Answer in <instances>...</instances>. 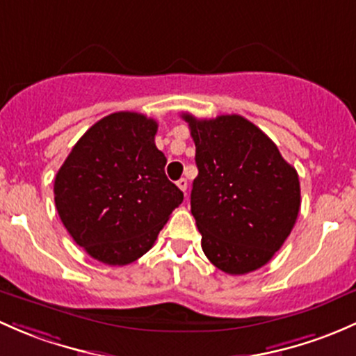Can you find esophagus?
Returning a JSON list of instances; mask_svg holds the SVG:
<instances>
[{
	"instance_id": "obj_1",
	"label": "esophagus",
	"mask_w": 356,
	"mask_h": 356,
	"mask_svg": "<svg viewBox=\"0 0 356 356\" xmlns=\"http://www.w3.org/2000/svg\"><path fill=\"white\" fill-rule=\"evenodd\" d=\"M177 188L181 189L184 194L188 193V179H184V177L179 179V181H177Z\"/></svg>"
}]
</instances>
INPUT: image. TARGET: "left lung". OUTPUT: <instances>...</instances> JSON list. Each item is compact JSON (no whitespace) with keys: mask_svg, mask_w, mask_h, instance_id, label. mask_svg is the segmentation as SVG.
<instances>
[{"mask_svg":"<svg viewBox=\"0 0 356 356\" xmlns=\"http://www.w3.org/2000/svg\"><path fill=\"white\" fill-rule=\"evenodd\" d=\"M196 145L191 213L216 268L245 275L283 245L300 211L298 174L257 126L237 114H182Z\"/></svg>","mask_w":356,"mask_h":356,"instance_id":"1","label":"left lung"}]
</instances>
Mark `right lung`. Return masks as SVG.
Wrapping results in <instances>:
<instances>
[{
    "label": "right lung",
    "instance_id": "add662e5",
    "mask_svg": "<svg viewBox=\"0 0 356 356\" xmlns=\"http://www.w3.org/2000/svg\"><path fill=\"white\" fill-rule=\"evenodd\" d=\"M155 119L114 112L90 128L56 174L54 203L78 245L104 264L124 266L155 244L184 200L155 147Z\"/></svg>",
    "mask_w": 356,
    "mask_h": 356
}]
</instances>
